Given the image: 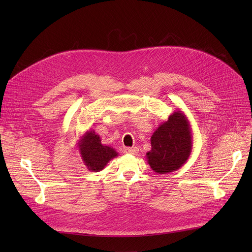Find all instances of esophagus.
I'll use <instances>...</instances> for the list:
<instances>
[{"label": "esophagus", "instance_id": "esophagus-1", "mask_svg": "<svg viewBox=\"0 0 252 252\" xmlns=\"http://www.w3.org/2000/svg\"><path fill=\"white\" fill-rule=\"evenodd\" d=\"M124 152L126 154H130V155H136L138 152L137 148H125Z\"/></svg>", "mask_w": 252, "mask_h": 252}]
</instances>
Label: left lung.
Masks as SVG:
<instances>
[{
  "instance_id": "8db88e82",
  "label": "left lung",
  "mask_w": 252,
  "mask_h": 252,
  "mask_svg": "<svg viewBox=\"0 0 252 252\" xmlns=\"http://www.w3.org/2000/svg\"><path fill=\"white\" fill-rule=\"evenodd\" d=\"M151 145L147 159L155 172L164 174L181 168L192 150L191 127L185 113L177 110L160 124L151 137Z\"/></svg>"
}]
</instances>
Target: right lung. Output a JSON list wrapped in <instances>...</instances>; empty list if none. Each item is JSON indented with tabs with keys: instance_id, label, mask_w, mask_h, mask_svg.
<instances>
[{
	"instance_id": "obj_1",
	"label": "right lung",
	"mask_w": 252,
	"mask_h": 252,
	"mask_svg": "<svg viewBox=\"0 0 252 252\" xmlns=\"http://www.w3.org/2000/svg\"><path fill=\"white\" fill-rule=\"evenodd\" d=\"M78 149L84 164L95 172L102 170L107 162L119 156L114 148L102 145L99 135L92 129L81 136Z\"/></svg>"
}]
</instances>
